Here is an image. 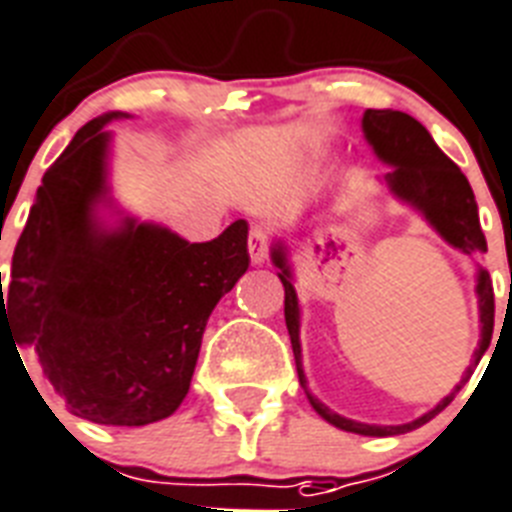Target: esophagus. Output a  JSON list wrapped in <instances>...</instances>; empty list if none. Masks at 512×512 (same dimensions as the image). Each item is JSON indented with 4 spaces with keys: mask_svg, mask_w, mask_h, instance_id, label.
Instances as JSON below:
<instances>
[{
    "mask_svg": "<svg viewBox=\"0 0 512 512\" xmlns=\"http://www.w3.org/2000/svg\"><path fill=\"white\" fill-rule=\"evenodd\" d=\"M248 253H251V261L253 264H264V261L269 259V237L264 230H256L251 232V237H248Z\"/></svg>",
    "mask_w": 512,
    "mask_h": 512,
    "instance_id": "1",
    "label": "esophagus"
}]
</instances>
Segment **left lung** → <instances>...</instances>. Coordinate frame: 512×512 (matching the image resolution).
Instances as JSON below:
<instances>
[{
    "label": "left lung",
    "mask_w": 512,
    "mask_h": 512,
    "mask_svg": "<svg viewBox=\"0 0 512 512\" xmlns=\"http://www.w3.org/2000/svg\"><path fill=\"white\" fill-rule=\"evenodd\" d=\"M362 134H365L367 145L372 147V155L383 166H388V171L383 177H378V182L402 206L412 208L455 251L465 253V256H478V253L486 251V237L481 232V222H478L476 195L470 190L468 179H465V174L457 169L455 163L449 161L447 155L441 153L439 145L433 142V137L420 121H415V118L402 113V110H365ZM269 256H272V264L280 269L277 277H280L282 288H285V325H288L290 343H293L298 380H301L306 399L314 407V412L330 425H335V428H341V431L359 433V436H399V433L415 431V428L425 425L431 418H436L455 399L457 391L468 383L476 365L481 362L484 351L489 349L494 330V290L489 272L478 264L476 298L478 322H481L478 330H481V335H478V346L473 351L470 365L465 367L460 383L433 410L423 412L420 418L410 420V423L375 425L343 418V415L330 410L325 402H320L306 388L304 354H301V304H298L296 277H293V267H290V251L282 237L272 240Z\"/></svg>",
    "instance_id": "8db88e82"
}]
</instances>
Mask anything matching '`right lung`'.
<instances>
[{"instance_id":"right-lung-1","label":"right lung","mask_w":512,"mask_h":512,"mask_svg":"<svg viewBox=\"0 0 512 512\" xmlns=\"http://www.w3.org/2000/svg\"><path fill=\"white\" fill-rule=\"evenodd\" d=\"M121 118H92L44 174L0 285V338L76 418L137 428L177 412L208 317L251 256L245 219L190 243L118 203L108 124Z\"/></svg>"}]
</instances>
